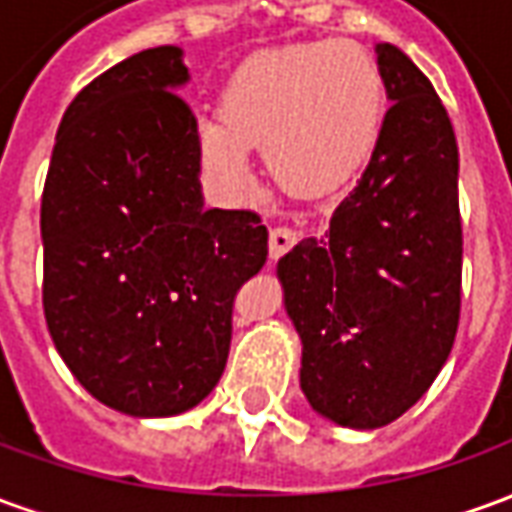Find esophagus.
<instances>
[{
  "instance_id": "esophagus-1",
  "label": "esophagus",
  "mask_w": 512,
  "mask_h": 512,
  "mask_svg": "<svg viewBox=\"0 0 512 512\" xmlns=\"http://www.w3.org/2000/svg\"><path fill=\"white\" fill-rule=\"evenodd\" d=\"M296 241H299V233H296L293 227H274V230H271V238H268V252L277 260V257L285 255Z\"/></svg>"
}]
</instances>
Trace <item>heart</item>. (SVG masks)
Wrapping results in <instances>:
<instances>
[{
    "mask_svg": "<svg viewBox=\"0 0 512 512\" xmlns=\"http://www.w3.org/2000/svg\"><path fill=\"white\" fill-rule=\"evenodd\" d=\"M384 115V76L351 40L266 51L238 68L222 93V120L202 117L205 167L238 186L246 147L266 150L274 178L299 194L343 186L370 156Z\"/></svg>",
    "mask_w": 512,
    "mask_h": 512,
    "instance_id": "obj_1",
    "label": "heart"
}]
</instances>
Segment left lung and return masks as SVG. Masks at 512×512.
<instances>
[{
  "instance_id": "1",
  "label": "left lung",
  "mask_w": 512,
  "mask_h": 512,
  "mask_svg": "<svg viewBox=\"0 0 512 512\" xmlns=\"http://www.w3.org/2000/svg\"><path fill=\"white\" fill-rule=\"evenodd\" d=\"M386 109L376 150L323 238L277 263L301 337V392L343 428L395 422L436 381L461 318L458 142L428 76L376 46Z\"/></svg>"
}]
</instances>
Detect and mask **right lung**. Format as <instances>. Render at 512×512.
Masks as SVG:
<instances>
[{
  "label": "right lung",
  "mask_w": 512,
  "mask_h": 512,
  "mask_svg": "<svg viewBox=\"0 0 512 512\" xmlns=\"http://www.w3.org/2000/svg\"><path fill=\"white\" fill-rule=\"evenodd\" d=\"M178 46L139 51L62 115L40 202L43 312L76 381L128 417H175L227 365L233 301L268 257L255 211L205 208Z\"/></svg>",
  "instance_id": "obj_1"
}]
</instances>
